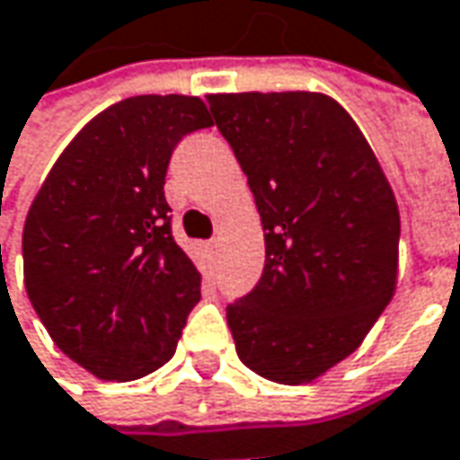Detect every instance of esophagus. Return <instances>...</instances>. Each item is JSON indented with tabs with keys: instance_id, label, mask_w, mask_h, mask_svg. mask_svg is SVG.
<instances>
[{
	"instance_id": "1",
	"label": "esophagus",
	"mask_w": 460,
	"mask_h": 460,
	"mask_svg": "<svg viewBox=\"0 0 460 460\" xmlns=\"http://www.w3.org/2000/svg\"><path fill=\"white\" fill-rule=\"evenodd\" d=\"M207 248H209V253H217V238H212V241L207 243Z\"/></svg>"
}]
</instances>
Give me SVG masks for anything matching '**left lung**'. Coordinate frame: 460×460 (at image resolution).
Here are the masks:
<instances>
[{
	"instance_id": "8db88e82",
	"label": "left lung",
	"mask_w": 460,
	"mask_h": 460,
	"mask_svg": "<svg viewBox=\"0 0 460 460\" xmlns=\"http://www.w3.org/2000/svg\"><path fill=\"white\" fill-rule=\"evenodd\" d=\"M207 103L264 225V274L227 305L235 352L261 378L310 383L355 352L396 292V196L352 116L323 93Z\"/></svg>"
}]
</instances>
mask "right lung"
I'll use <instances>...</instances> for the list:
<instances>
[{
  "label": "right lung",
  "instance_id": "add662e5",
  "mask_svg": "<svg viewBox=\"0 0 460 460\" xmlns=\"http://www.w3.org/2000/svg\"><path fill=\"white\" fill-rule=\"evenodd\" d=\"M207 127L209 111L191 95L111 105L58 155L28 209V297L54 344L95 378L163 367L201 297L163 186L175 145Z\"/></svg>",
  "mask_w": 460,
  "mask_h": 460
}]
</instances>
